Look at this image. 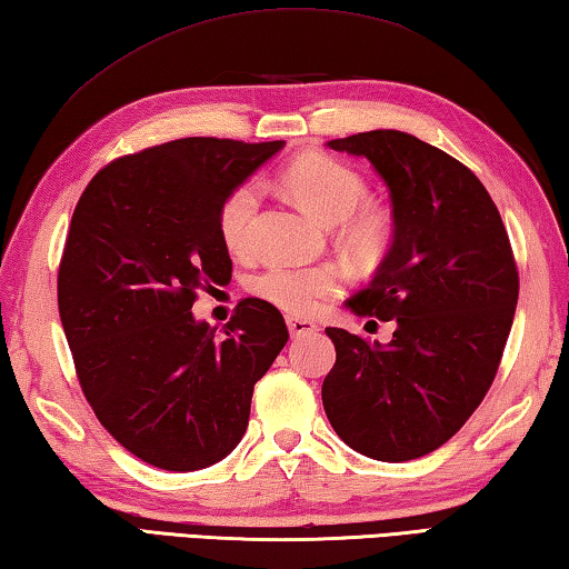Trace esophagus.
Listing matches in <instances>:
<instances>
[{"instance_id":"1","label":"esophagus","mask_w":569,"mask_h":569,"mask_svg":"<svg viewBox=\"0 0 569 569\" xmlns=\"http://www.w3.org/2000/svg\"><path fill=\"white\" fill-rule=\"evenodd\" d=\"M287 327H290L292 337H302V335H312L317 332V325L310 320H302V317H287Z\"/></svg>"}]
</instances>
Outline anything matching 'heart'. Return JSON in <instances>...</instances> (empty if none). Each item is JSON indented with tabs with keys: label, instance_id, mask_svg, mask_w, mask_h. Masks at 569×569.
Segmentation results:
<instances>
[{
	"label": "heart",
	"instance_id": "1",
	"mask_svg": "<svg viewBox=\"0 0 569 569\" xmlns=\"http://www.w3.org/2000/svg\"><path fill=\"white\" fill-rule=\"evenodd\" d=\"M282 184L312 217L327 224L337 222V239L352 262L377 267L390 254L397 239V217L387 204L365 199L367 179L355 167L322 152L302 154L284 167ZM257 209L259 187L254 182L234 187L219 207V239L232 254H247L252 249ZM342 287L345 274L335 264H277L252 282L254 295L300 317L315 315L330 297L342 292Z\"/></svg>",
	"mask_w": 569,
	"mask_h": 569
}]
</instances>
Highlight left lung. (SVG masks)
<instances>
[{
	"label": "left lung",
	"instance_id": "obj_1",
	"mask_svg": "<svg viewBox=\"0 0 569 569\" xmlns=\"http://www.w3.org/2000/svg\"><path fill=\"white\" fill-rule=\"evenodd\" d=\"M367 157L390 187L397 239L352 310L395 322L390 345L327 327L322 385L335 432L372 460L435 452L470 420L500 367L520 274L490 192L472 169L397 129L327 142Z\"/></svg>",
	"mask_w": 569,
	"mask_h": 569
}]
</instances>
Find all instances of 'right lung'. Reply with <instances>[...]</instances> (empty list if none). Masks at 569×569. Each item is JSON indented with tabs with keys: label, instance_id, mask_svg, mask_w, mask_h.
Returning a JSON list of instances; mask_svg holds the SVG:
<instances>
[{
	"label": "right lung",
	"instance_id": "1",
	"mask_svg": "<svg viewBox=\"0 0 569 569\" xmlns=\"http://www.w3.org/2000/svg\"><path fill=\"white\" fill-rule=\"evenodd\" d=\"M279 142L187 137L117 157L79 197L57 274L59 317L97 420L147 465L202 470L242 440L257 380L290 340L257 297L194 322L199 290L232 277L224 197Z\"/></svg>",
	"mask_w": 569,
	"mask_h": 569
}]
</instances>
